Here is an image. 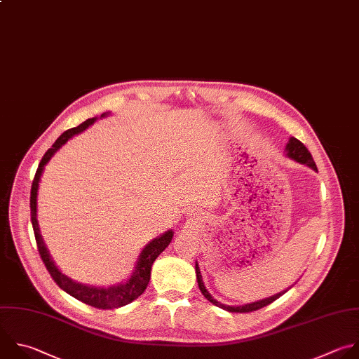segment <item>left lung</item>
<instances>
[{
    "label": "left lung",
    "mask_w": 359,
    "mask_h": 359,
    "mask_svg": "<svg viewBox=\"0 0 359 359\" xmlns=\"http://www.w3.org/2000/svg\"><path fill=\"white\" fill-rule=\"evenodd\" d=\"M286 155H287V158H290V159H293V161H296V162H299V163L307 165V166L311 168L313 170H317V166H316V163H314V161H313V156H311V154L309 152V149H307L299 140H296V138H293V137L289 140V142H287V145H286ZM196 276H197V283H198V287H200L203 296H204L208 302H211L214 306L221 307V309H224V310H226V311H231V313H250V311L259 310V309H262V307H265V306L273 303L276 299H279L282 294H285V293L290 289V287H289V289H286V290H283V292H280V293H278V294H273V296H271V297H266V299H262V300L250 303V304H243V306H226V304H222L221 302L215 300V299L208 293V290H207L205 286H204V282H203V278H201L200 268H198V264H197V262H196Z\"/></svg>",
    "instance_id": "8db88e82"
}]
</instances>
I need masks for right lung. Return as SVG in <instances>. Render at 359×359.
<instances>
[{
    "label": "right lung",
    "mask_w": 359,
    "mask_h": 359,
    "mask_svg": "<svg viewBox=\"0 0 359 359\" xmlns=\"http://www.w3.org/2000/svg\"><path fill=\"white\" fill-rule=\"evenodd\" d=\"M108 112L101 114L100 118L107 116ZM97 116L94 118H88L83 124H80L79 127H74L72 130H67L66 133H63L56 142L52 145V148H49L46 151V154L43 155L38 170L35 173L34 182H32V189H31V221H32V226H34V233H35V240H36V245H38V251L39 255L48 269V272L50 273L52 279L56 282V285L63 289L66 293H69L70 296H73L74 299L93 306L95 309H116V307H123L131 302H134L135 299H138L147 289L149 279H151V269H152V264L155 262V259L165 251V248L170 244L172 238H173V231L169 229L165 233H162L161 236L155 238L152 240L141 252L135 271L133 272L131 278L124 282V283H118L109 287H95V286H88V285H83L79 283L70 278H67L66 275H63L57 266L55 265V262L52 261L48 248L45 247V243L42 240V235L39 233V225H38V219H36V197H38V187H39V180L42 176V172L45 169V165L50 161V158L62 148V145H65L72 137L83 133L86 128H88L91 124L95 123Z\"/></svg>",
    "instance_id": "right-lung-1"
}]
</instances>
